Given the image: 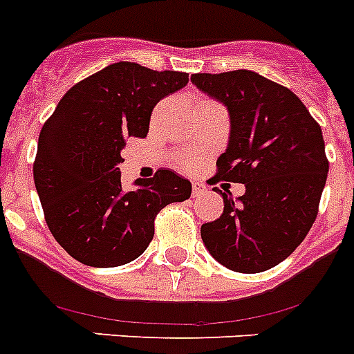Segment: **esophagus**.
Returning <instances> with one entry per match:
<instances>
[{"mask_svg":"<svg viewBox=\"0 0 354 354\" xmlns=\"http://www.w3.org/2000/svg\"><path fill=\"white\" fill-rule=\"evenodd\" d=\"M192 187H193V196H198L202 195V193H205V184L200 183V180H193Z\"/></svg>","mask_w":354,"mask_h":354,"instance_id":"1","label":"esophagus"}]
</instances>
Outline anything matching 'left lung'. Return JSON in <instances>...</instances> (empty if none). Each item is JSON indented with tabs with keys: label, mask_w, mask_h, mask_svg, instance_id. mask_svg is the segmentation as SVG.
Segmentation results:
<instances>
[{
	"label": "left lung",
	"mask_w": 354,
	"mask_h": 354,
	"mask_svg": "<svg viewBox=\"0 0 354 354\" xmlns=\"http://www.w3.org/2000/svg\"><path fill=\"white\" fill-rule=\"evenodd\" d=\"M192 81L230 113V140L212 180L246 187L237 202L220 189L223 214L202 225V241L228 270H271L317 218L328 175L323 131L296 93L257 72L193 74Z\"/></svg>",
	"instance_id": "8db88e82"
}]
</instances>
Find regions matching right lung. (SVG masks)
Returning a JSON list of instances; mask_svg holds the SVG:
<instances>
[{
	"instance_id": "add662e5",
	"label": "right lung",
	"mask_w": 354,
	"mask_h": 354,
	"mask_svg": "<svg viewBox=\"0 0 354 354\" xmlns=\"http://www.w3.org/2000/svg\"><path fill=\"white\" fill-rule=\"evenodd\" d=\"M187 84L186 72L118 62L62 97L39 136L33 179L44 218L76 261L115 268L140 257L154 237L158 212L192 195L171 170L122 186L120 156L129 136L145 138L162 97Z\"/></svg>"
}]
</instances>
